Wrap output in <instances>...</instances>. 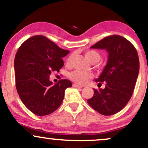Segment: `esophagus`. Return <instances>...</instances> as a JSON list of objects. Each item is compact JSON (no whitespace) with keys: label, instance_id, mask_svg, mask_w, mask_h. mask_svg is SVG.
Segmentation results:
<instances>
[{"label":"esophagus","instance_id":"34e87169","mask_svg":"<svg viewBox=\"0 0 148 148\" xmlns=\"http://www.w3.org/2000/svg\"><path fill=\"white\" fill-rule=\"evenodd\" d=\"M73 87H76V88H83V87H82V86L78 85H76V84H74V85H73Z\"/></svg>","mask_w":148,"mask_h":148}]
</instances>
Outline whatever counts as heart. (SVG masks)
I'll return each mask as SVG.
<instances>
[{
  "label": "heart",
  "instance_id": "heart-1",
  "mask_svg": "<svg viewBox=\"0 0 148 148\" xmlns=\"http://www.w3.org/2000/svg\"><path fill=\"white\" fill-rule=\"evenodd\" d=\"M85 57L92 63H96L98 62L101 59V55L100 52L96 50H88L84 52ZM74 55L72 54L67 58L65 63L67 65H70L72 63L73 59H74ZM69 77L74 83L78 84V85H84L92 77V74L89 72H84L80 70H75L71 72L69 75Z\"/></svg>",
  "mask_w": 148,
  "mask_h": 148
}]
</instances>
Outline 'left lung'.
<instances>
[{"label": "left lung", "instance_id": "1", "mask_svg": "<svg viewBox=\"0 0 148 148\" xmlns=\"http://www.w3.org/2000/svg\"><path fill=\"white\" fill-rule=\"evenodd\" d=\"M91 48L106 49L108 59L103 72L96 80L105 88L95 89L89 105L103 115L118 113L131 98L139 71V59L132 43L118 35H109ZM101 87V86H100Z\"/></svg>", "mask_w": 148, "mask_h": 148}]
</instances>
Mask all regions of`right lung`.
<instances>
[{
	"label": "right lung",
	"instance_id": "right-lung-1",
	"mask_svg": "<svg viewBox=\"0 0 148 148\" xmlns=\"http://www.w3.org/2000/svg\"><path fill=\"white\" fill-rule=\"evenodd\" d=\"M68 53L43 35L30 37L18 48L14 60L16 89L22 102L33 113L49 115L61 106L65 90L72 87V83L61 79L52 85L49 76L62 68V57Z\"/></svg>",
	"mask_w": 148,
	"mask_h": 148
}]
</instances>
